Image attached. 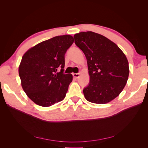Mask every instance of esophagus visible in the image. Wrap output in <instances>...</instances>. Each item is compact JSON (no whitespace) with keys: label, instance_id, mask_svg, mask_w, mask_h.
<instances>
[{"label":"esophagus","instance_id":"esophagus-1","mask_svg":"<svg viewBox=\"0 0 148 148\" xmlns=\"http://www.w3.org/2000/svg\"><path fill=\"white\" fill-rule=\"evenodd\" d=\"M81 75H82V73H73V77H75V78H78L80 76H81Z\"/></svg>","mask_w":148,"mask_h":148}]
</instances>
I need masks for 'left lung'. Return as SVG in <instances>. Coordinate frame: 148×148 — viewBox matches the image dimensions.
<instances>
[{
  "mask_svg": "<svg viewBox=\"0 0 148 148\" xmlns=\"http://www.w3.org/2000/svg\"><path fill=\"white\" fill-rule=\"evenodd\" d=\"M74 38L87 60L90 81L83 89L86 99L100 104L112 101L122 91L128 78L125 53L110 39L92 31L77 33Z\"/></svg>",
  "mask_w": 148,
  "mask_h": 148,
  "instance_id": "left-lung-1",
  "label": "left lung"
}]
</instances>
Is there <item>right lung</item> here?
<instances>
[{
	"label": "right lung",
	"instance_id": "right-lung-1",
	"mask_svg": "<svg viewBox=\"0 0 148 148\" xmlns=\"http://www.w3.org/2000/svg\"><path fill=\"white\" fill-rule=\"evenodd\" d=\"M73 42L70 35L58 36L30 48L22 57L21 84L35 104L49 107L64 99L73 79L72 75L63 73L65 54ZM59 66L61 70L57 73Z\"/></svg>",
	"mask_w": 148,
	"mask_h": 148
}]
</instances>
